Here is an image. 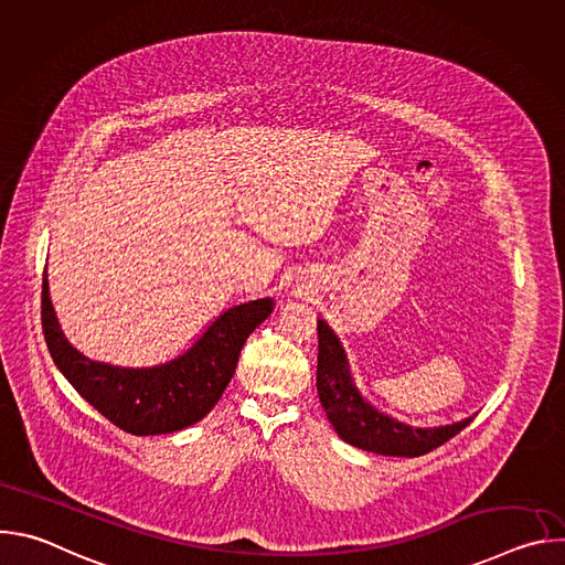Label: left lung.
Instances as JSON below:
<instances>
[{
  "instance_id": "obj_1",
  "label": "left lung",
  "mask_w": 565,
  "mask_h": 565,
  "mask_svg": "<svg viewBox=\"0 0 565 565\" xmlns=\"http://www.w3.org/2000/svg\"><path fill=\"white\" fill-rule=\"evenodd\" d=\"M317 338L319 402L344 443L380 456L416 458L440 447L473 420L465 418L440 427H412L395 420L364 399L351 375L347 351L324 319H317Z\"/></svg>"
}]
</instances>
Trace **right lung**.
I'll return each mask as SVG.
<instances>
[{"instance_id": "right-lung-1", "label": "right lung", "mask_w": 565, "mask_h": 565, "mask_svg": "<svg viewBox=\"0 0 565 565\" xmlns=\"http://www.w3.org/2000/svg\"><path fill=\"white\" fill-rule=\"evenodd\" d=\"M262 297L223 310L181 355L153 366H118L79 353L62 333L42 279V331L60 373L109 423L134 436L185 429L205 418L234 375L248 335L273 312Z\"/></svg>"}]
</instances>
